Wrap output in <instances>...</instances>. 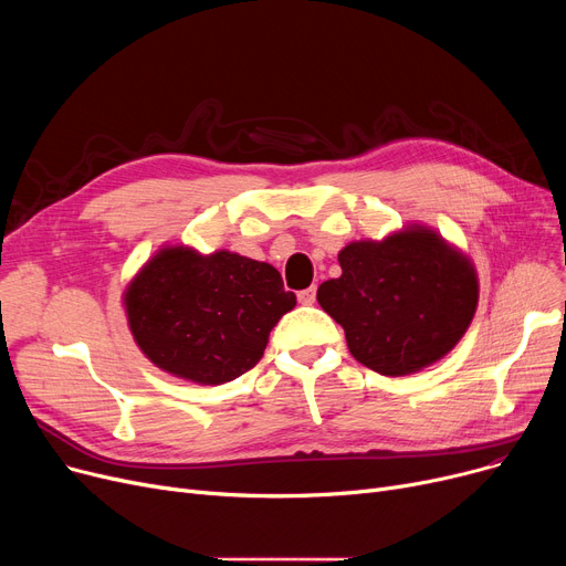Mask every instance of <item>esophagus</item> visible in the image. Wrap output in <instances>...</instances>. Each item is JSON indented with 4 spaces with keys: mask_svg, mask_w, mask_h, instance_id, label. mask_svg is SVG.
Wrapping results in <instances>:
<instances>
[{
    "mask_svg": "<svg viewBox=\"0 0 566 566\" xmlns=\"http://www.w3.org/2000/svg\"><path fill=\"white\" fill-rule=\"evenodd\" d=\"M316 301V286H310L305 291H298V303L301 305H312Z\"/></svg>",
    "mask_w": 566,
    "mask_h": 566,
    "instance_id": "esophagus-1",
    "label": "esophagus"
}]
</instances>
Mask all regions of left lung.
Listing matches in <instances>:
<instances>
[{
    "label": "left lung",
    "mask_w": 566,
    "mask_h": 566,
    "mask_svg": "<svg viewBox=\"0 0 566 566\" xmlns=\"http://www.w3.org/2000/svg\"><path fill=\"white\" fill-rule=\"evenodd\" d=\"M342 275L316 301L346 333L350 355L382 376H408L444 358L478 310L472 261L440 233L408 224L339 252Z\"/></svg>",
    "instance_id": "8db88e82"
}]
</instances>
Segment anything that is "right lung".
Wrapping results in <instances>:
<instances>
[{
	"label": "right lung",
	"mask_w": 566,
	"mask_h": 566,
	"mask_svg": "<svg viewBox=\"0 0 566 566\" xmlns=\"http://www.w3.org/2000/svg\"><path fill=\"white\" fill-rule=\"evenodd\" d=\"M130 333L163 371L220 385L252 369L277 321L295 307L277 268L235 252L169 245L124 293Z\"/></svg>",
	"instance_id": "add662e5"
}]
</instances>
